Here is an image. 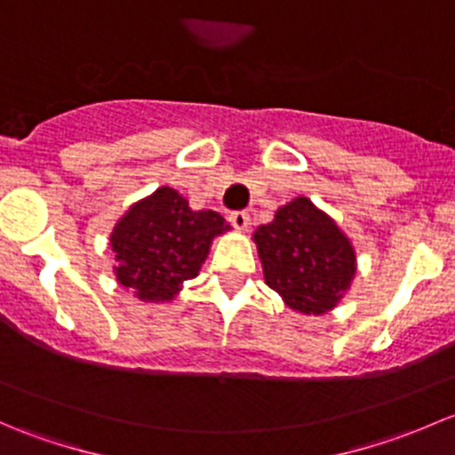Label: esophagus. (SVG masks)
Returning <instances> with one entry per match:
<instances>
[{
    "mask_svg": "<svg viewBox=\"0 0 455 455\" xmlns=\"http://www.w3.org/2000/svg\"><path fill=\"white\" fill-rule=\"evenodd\" d=\"M228 222H231L235 228H246V227H249L251 218H249V213H246V211H233V213L228 215Z\"/></svg>",
    "mask_w": 455,
    "mask_h": 455,
    "instance_id": "34e87169",
    "label": "esophagus"
}]
</instances>
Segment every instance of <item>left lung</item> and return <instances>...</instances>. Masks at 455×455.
<instances>
[{
	"mask_svg": "<svg viewBox=\"0 0 455 455\" xmlns=\"http://www.w3.org/2000/svg\"><path fill=\"white\" fill-rule=\"evenodd\" d=\"M266 283L292 310L323 315L339 304L356 270L355 249L308 198L282 206L255 231Z\"/></svg>",
	"mask_w": 455,
	"mask_h": 455,
	"instance_id": "1",
	"label": "left lung"
}]
</instances>
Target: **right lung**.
<instances>
[{
	"mask_svg": "<svg viewBox=\"0 0 455 455\" xmlns=\"http://www.w3.org/2000/svg\"><path fill=\"white\" fill-rule=\"evenodd\" d=\"M228 228L215 211H191L178 191L160 187L114 227L116 279L145 301H169L196 277L215 235Z\"/></svg>",
	"mask_w": 455,
	"mask_h": 455,
	"instance_id": "1",
	"label": "right lung"
}]
</instances>
